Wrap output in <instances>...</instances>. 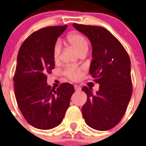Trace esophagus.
<instances>
[{"label": "esophagus", "instance_id": "34e87169", "mask_svg": "<svg viewBox=\"0 0 146 146\" xmlns=\"http://www.w3.org/2000/svg\"><path fill=\"white\" fill-rule=\"evenodd\" d=\"M74 89H75L76 91H79V90H80V86H79L78 85H74Z\"/></svg>", "mask_w": 146, "mask_h": 146}]
</instances>
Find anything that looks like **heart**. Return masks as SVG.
Returning a JSON list of instances; mask_svg holds the SVG:
<instances>
[{"label":"heart","mask_w":146,"mask_h":146,"mask_svg":"<svg viewBox=\"0 0 146 146\" xmlns=\"http://www.w3.org/2000/svg\"><path fill=\"white\" fill-rule=\"evenodd\" d=\"M67 39L69 42L70 43L71 45L77 50L78 52H81L82 50L85 49H88V42L86 38H85L84 35L80 34L79 33H70L67 36ZM61 50V43L59 40L55 42L54 46V50H53V56L54 60H57L59 57L60 53ZM65 75L69 77L70 79L73 80H77L81 77L82 72L81 70L78 67H68L65 70Z\"/></svg>","instance_id":"heart-1"}]
</instances>
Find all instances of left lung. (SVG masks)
Returning <instances> with one entry per match:
<instances>
[{"label":"left lung","instance_id":"1","mask_svg":"<svg viewBox=\"0 0 146 146\" xmlns=\"http://www.w3.org/2000/svg\"><path fill=\"white\" fill-rule=\"evenodd\" d=\"M86 36L92 51L89 73L98 83L93 93L92 88L82 89L87 101L82 108L85 121L97 130H108L120 122L131 98L133 88L129 55L120 42L106 29L100 26L73 24Z\"/></svg>","mask_w":146,"mask_h":146}]
</instances>
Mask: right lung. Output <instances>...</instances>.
Listing matches in <instances>:
<instances>
[{
  "mask_svg": "<svg viewBox=\"0 0 146 146\" xmlns=\"http://www.w3.org/2000/svg\"><path fill=\"white\" fill-rule=\"evenodd\" d=\"M67 26H50L26 38L17 55L13 82L16 100L26 121L39 129H50L61 123L74 92L65 82L57 89L47 83L55 64L53 50L57 38Z\"/></svg>",
  "mask_w": 146,
  "mask_h": 146,
  "instance_id": "obj_1",
  "label": "right lung"
}]
</instances>
